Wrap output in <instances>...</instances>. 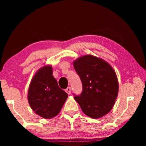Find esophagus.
I'll return each instance as SVG.
<instances>
[{
	"mask_svg": "<svg viewBox=\"0 0 146 146\" xmlns=\"http://www.w3.org/2000/svg\"><path fill=\"white\" fill-rule=\"evenodd\" d=\"M71 87H68L66 89L65 91L66 93H67L68 95H70V94L71 93Z\"/></svg>",
	"mask_w": 146,
	"mask_h": 146,
	"instance_id": "esophagus-1",
	"label": "esophagus"
}]
</instances>
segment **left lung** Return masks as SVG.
Returning a JSON list of instances; mask_svg holds the SVG:
<instances>
[{
	"label": "left lung",
	"instance_id": "8db88e82",
	"mask_svg": "<svg viewBox=\"0 0 146 146\" xmlns=\"http://www.w3.org/2000/svg\"><path fill=\"white\" fill-rule=\"evenodd\" d=\"M82 84V92L74 98L88 117L98 118L112 110L118 92L115 71L107 62L93 55L82 56L73 62Z\"/></svg>",
	"mask_w": 146,
	"mask_h": 146
}]
</instances>
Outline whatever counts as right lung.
I'll use <instances>...</instances> for the list:
<instances>
[{"mask_svg":"<svg viewBox=\"0 0 146 146\" xmlns=\"http://www.w3.org/2000/svg\"><path fill=\"white\" fill-rule=\"evenodd\" d=\"M52 67L46 66L38 70L29 84L28 99L36 114L51 118L60 113L68 95L60 88L53 76Z\"/></svg>","mask_w":146,"mask_h":146,"instance_id":"1","label":"right lung"}]
</instances>
